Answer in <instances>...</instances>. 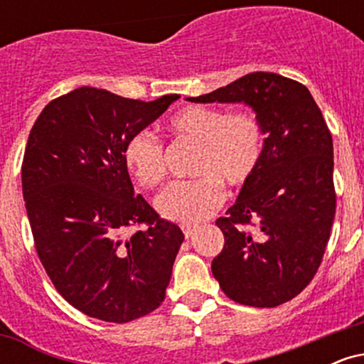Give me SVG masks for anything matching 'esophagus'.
<instances>
[{
	"label": "esophagus",
	"instance_id": "esophagus-1",
	"mask_svg": "<svg viewBox=\"0 0 364 364\" xmlns=\"http://www.w3.org/2000/svg\"><path fill=\"white\" fill-rule=\"evenodd\" d=\"M196 228H191V225H183V232H185L186 237H191L195 235Z\"/></svg>",
	"mask_w": 364,
	"mask_h": 364
}]
</instances>
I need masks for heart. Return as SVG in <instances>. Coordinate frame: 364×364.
Returning <instances> with one entry per match:
<instances>
[{
	"label": "heart",
	"instance_id": "1",
	"mask_svg": "<svg viewBox=\"0 0 364 364\" xmlns=\"http://www.w3.org/2000/svg\"><path fill=\"white\" fill-rule=\"evenodd\" d=\"M179 139L198 145L193 181L174 183L157 196L162 217L179 224H196L214 215L225 200L223 186L240 191L252 181L263 154L262 123L252 111L225 112L219 107L188 106L169 121ZM124 164L140 186L164 181V147L147 129L135 132L123 149Z\"/></svg>",
	"mask_w": 364,
	"mask_h": 364
}]
</instances>
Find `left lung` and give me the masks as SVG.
<instances>
[{
	"label": "left lung",
	"mask_w": 364,
	"mask_h": 364,
	"mask_svg": "<svg viewBox=\"0 0 364 364\" xmlns=\"http://www.w3.org/2000/svg\"><path fill=\"white\" fill-rule=\"evenodd\" d=\"M191 102H245L265 133L260 166L215 224L224 248L212 274L232 301L274 308L298 296L318 270L336 215L333 145L303 83L255 72Z\"/></svg>",
	"instance_id": "left-lung-1"
}]
</instances>
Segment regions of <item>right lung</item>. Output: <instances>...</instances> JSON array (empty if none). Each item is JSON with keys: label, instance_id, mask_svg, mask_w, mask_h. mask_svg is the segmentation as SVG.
Returning <instances> with one entry per match:
<instances>
[{"label": "right lung", "instance_id": "obj_1", "mask_svg": "<svg viewBox=\"0 0 364 364\" xmlns=\"http://www.w3.org/2000/svg\"><path fill=\"white\" fill-rule=\"evenodd\" d=\"M176 99L80 87L31 129L22 190L36 252L56 291L92 318L127 323L166 298L185 235L135 195L123 149Z\"/></svg>", "mask_w": 364, "mask_h": 364}]
</instances>
